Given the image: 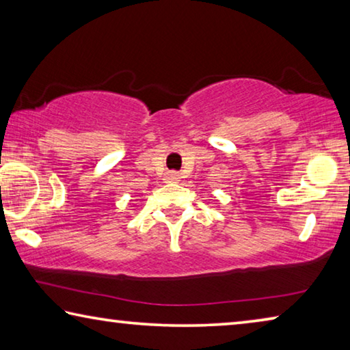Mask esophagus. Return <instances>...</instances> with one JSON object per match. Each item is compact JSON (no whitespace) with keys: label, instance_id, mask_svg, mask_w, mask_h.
I'll return each instance as SVG.
<instances>
[{"label":"esophagus","instance_id":"1","mask_svg":"<svg viewBox=\"0 0 350 350\" xmlns=\"http://www.w3.org/2000/svg\"><path fill=\"white\" fill-rule=\"evenodd\" d=\"M180 179L179 173H176V171H170V173H167V176H165V180L167 182H177Z\"/></svg>","mask_w":350,"mask_h":350}]
</instances>
